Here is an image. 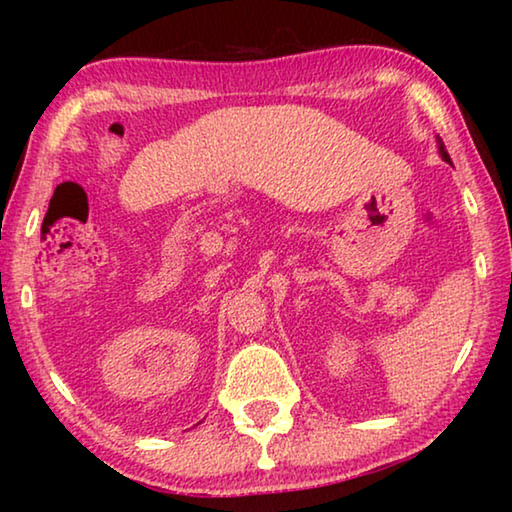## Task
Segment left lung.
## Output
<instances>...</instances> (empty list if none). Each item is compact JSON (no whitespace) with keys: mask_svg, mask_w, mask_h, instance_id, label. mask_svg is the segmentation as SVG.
I'll list each match as a JSON object with an SVG mask.
<instances>
[{"mask_svg":"<svg viewBox=\"0 0 512 512\" xmlns=\"http://www.w3.org/2000/svg\"><path fill=\"white\" fill-rule=\"evenodd\" d=\"M438 153H440V155H443V160H445V162H449V164H452V160H449V153H447V149H445V144H443V140H440V137H438Z\"/></svg>","mask_w":512,"mask_h":512,"instance_id":"8db88e82","label":"left lung"}]
</instances>
